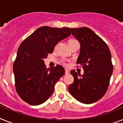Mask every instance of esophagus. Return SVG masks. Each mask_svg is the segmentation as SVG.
Here are the masks:
<instances>
[{
	"mask_svg": "<svg viewBox=\"0 0 123 123\" xmlns=\"http://www.w3.org/2000/svg\"><path fill=\"white\" fill-rule=\"evenodd\" d=\"M65 71H66V74H68L70 73V71H69V70H68V69H66V70H65Z\"/></svg>",
	"mask_w": 123,
	"mask_h": 123,
	"instance_id": "esophagus-1",
	"label": "esophagus"
}]
</instances>
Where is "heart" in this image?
I'll list each match as a JSON object with an SVG mask.
<instances>
[{
  "label": "heart",
  "instance_id": "b5f03b06",
  "mask_svg": "<svg viewBox=\"0 0 123 123\" xmlns=\"http://www.w3.org/2000/svg\"><path fill=\"white\" fill-rule=\"evenodd\" d=\"M75 41H75V40H74V39H70V40H69V44L75 42Z\"/></svg>",
  "mask_w": 123,
  "mask_h": 123
}]
</instances>
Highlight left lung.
Returning a JSON list of instances; mask_svg holds the SVG:
<instances>
[{"label":"left lung","instance_id":"obj_1","mask_svg":"<svg viewBox=\"0 0 123 123\" xmlns=\"http://www.w3.org/2000/svg\"><path fill=\"white\" fill-rule=\"evenodd\" d=\"M72 34L80 43L77 64L84 74L70 70L74 80L69 92L81 103L91 104L101 99L108 88L113 70L111 55L106 43L87 27L71 28Z\"/></svg>","mask_w":123,"mask_h":123}]
</instances>
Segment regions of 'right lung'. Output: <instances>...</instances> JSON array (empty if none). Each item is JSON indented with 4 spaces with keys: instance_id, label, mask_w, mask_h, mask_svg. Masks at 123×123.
<instances>
[{
    "instance_id": "1",
    "label": "right lung",
    "mask_w": 123,
    "mask_h": 123,
    "mask_svg": "<svg viewBox=\"0 0 123 123\" xmlns=\"http://www.w3.org/2000/svg\"><path fill=\"white\" fill-rule=\"evenodd\" d=\"M70 34L69 28L41 26L20 44L13 70L16 90L23 101L38 105L53 94L54 85L64 75L65 69L59 64L46 69L44 59Z\"/></svg>"
}]
</instances>
